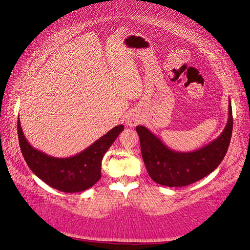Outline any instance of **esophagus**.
Listing matches in <instances>:
<instances>
[{
    "label": "esophagus",
    "instance_id": "34e87169",
    "mask_svg": "<svg viewBox=\"0 0 250 250\" xmlns=\"http://www.w3.org/2000/svg\"><path fill=\"white\" fill-rule=\"evenodd\" d=\"M139 119H140V118H139V116L135 115V113H132V115H130L128 117V119H126V125H128V126H134L135 125H138Z\"/></svg>",
    "mask_w": 250,
    "mask_h": 250
}]
</instances>
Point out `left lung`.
Masks as SVG:
<instances>
[{
  "instance_id": "1",
  "label": "left lung",
  "mask_w": 250,
  "mask_h": 250,
  "mask_svg": "<svg viewBox=\"0 0 250 250\" xmlns=\"http://www.w3.org/2000/svg\"><path fill=\"white\" fill-rule=\"evenodd\" d=\"M146 171L158 184L181 188L200 181L213 172L225 156L232 131V111L228 100V119L223 132L200 149L181 152L172 150L145 125H137Z\"/></svg>"
}]
</instances>
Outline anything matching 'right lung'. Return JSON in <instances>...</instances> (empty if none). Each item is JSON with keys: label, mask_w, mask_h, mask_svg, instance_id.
I'll use <instances>...</instances> for the list:
<instances>
[{"label": "right lung", "mask_w": 250, "mask_h": 250, "mask_svg": "<svg viewBox=\"0 0 250 250\" xmlns=\"http://www.w3.org/2000/svg\"><path fill=\"white\" fill-rule=\"evenodd\" d=\"M18 119L19 142L27 166L50 188L65 193L86 191L100 180L104 155L125 129L122 125H117L79 153L68 158H55L29 145L20 117Z\"/></svg>", "instance_id": "right-lung-1"}]
</instances>
